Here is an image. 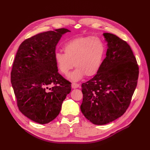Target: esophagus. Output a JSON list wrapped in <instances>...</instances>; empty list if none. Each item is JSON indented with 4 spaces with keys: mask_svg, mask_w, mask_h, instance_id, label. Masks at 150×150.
<instances>
[{
    "mask_svg": "<svg viewBox=\"0 0 150 150\" xmlns=\"http://www.w3.org/2000/svg\"><path fill=\"white\" fill-rule=\"evenodd\" d=\"M71 86H72V89H76L80 87V85L79 84H76V83H72Z\"/></svg>",
    "mask_w": 150,
    "mask_h": 150,
    "instance_id": "34e87169",
    "label": "esophagus"
}]
</instances>
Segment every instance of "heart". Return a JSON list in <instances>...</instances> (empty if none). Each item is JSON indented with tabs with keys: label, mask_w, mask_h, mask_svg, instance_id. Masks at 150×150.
I'll return each instance as SVG.
<instances>
[{
	"label": "heart",
	"mask_w": 150,
	"mask_h": 150,
	"mask_svg": "<svg viewBox=\"0 0 150 150\" xmlns=\"http://www.w3.org/2000/svg\"><path fill=\"white\" fill-rule=\"evenodd\" d=\"M64 53L57 52L54 59L59 73L67 74L74 65L76 69L67 78L77 82L84 76H93L100 70L106 54V46L102 40L92 36L72 39L64 44Z\"/></svg>",
	"instance_id": "heart-1"
}]
</instances>
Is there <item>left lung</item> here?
<instances>
[{
	"label": "left lung",
	"mask_w": 150,
	"mask_h": 150,
	"mask_svg": "<svg viewBox=\"0 0 150 150\" xmlns=\"http://www.w3.org/2000/svg\"><path fill=\"white\" fill-rule=\"evenodd\" d=\"M106 57L100 70L82 84L81 111L87 120L103 125L121 117L128 108L138 82L139 71L130 46L117 36L104 33Z\"/></svg>",
	"instance_id": "1"
}]
</instances>
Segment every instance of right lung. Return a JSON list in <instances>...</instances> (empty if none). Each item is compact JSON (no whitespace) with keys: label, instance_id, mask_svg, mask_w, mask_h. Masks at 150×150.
<instances>
[{"label":"right lung","instance_id":"obj_1","mask_svg":"<svg viewBox=\"0 0 150 150\" xmlns=\"http://www.w3.org/2000/svg\"><path fill=\"white\" fill-rule=\"evenodd\" d=\"M68 32L58 29L27 39L20 45L13 62L11 79L18 108L39 124L56 118L71 92V85L58 73L54 59L58 42Z\"/></svg>","mask_w":150,"mask_h":150}]
</instances>
